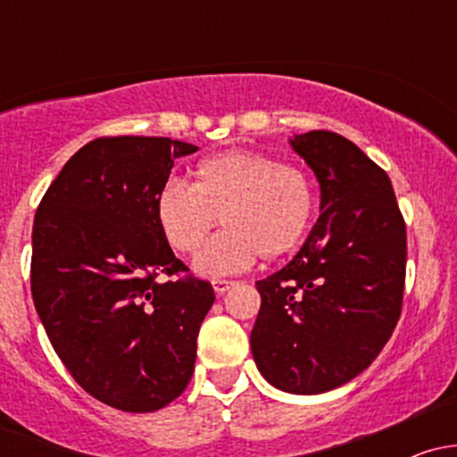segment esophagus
Masks as SVG:
<instances>
[{
  "instance_id": "34e87169",
  "label": "esophagus",
  "mask_w": 457,
  "mask_h": 457,
  "mask_svg": "<svg viewBox=\"0 0 457 457\" xmlns=\"http://www.w3.org/2000/svg\"><path fill=\"white\" fill-rule=\"evenodd\" d=\"M232 286H234V281H229V279H214L212 281V287L217 295H225V292H228Z\"/></svg>"
}]
</instances>
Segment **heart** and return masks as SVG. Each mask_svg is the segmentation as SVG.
I'll list each match as a JSON object with an SVG mask.
<instances>
[{
  "instance_id": "b5f03b06",
  "label": "heart",
  "mask_w": 457,
  "mask_h": 457,
  "mask_svg": "<svg viewBox=\"0 0 457 457\" xmlns=\"http://www.w3.org/2000/svg\"><path fill=\"white\" fill-rule=\"evenodd\" d=\"M316 214V187L307 171L266 154L229 150L199 161L193 185H162L154 217L165 243L195 255L221 219L228 232L199 255L204 275L245 270L258 260H277L303 243Z\"/></svg>"
}]
</instances>
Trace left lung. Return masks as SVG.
<instances>
[{"label": "left lung", "mask_w": 457, "mask_h": 457, "mask_svg": "<svg viewBox=\"0 0 457 457\" xmlns=\"http://www.w3.org/2000/svg\"><path fill=\"white\" fill-rule=\"evenodd\" d=\"M320 182V219L290 264L255 281L251 353L277 389L316 395L371 365L402 313L406 223L385 170L330 130L290 139Z\"/></svg>", "instance_id": "8db88e82"}]
</instances>
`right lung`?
Returning a JSON list of instances; mask_svg holds the SVG:
<instances>
[{"label": "right lung", "mask_w": 457, "mask_h": 457, "mask_svg": "<svg viewBox=\"0 0 457 457\" xmlns=\"http://www.w3.org/2000/svg\"><path fill=\"white\" fill-rule=\"evenodd\" d=\"M197 145L101 137L46 188L31 232V296L51 345L83 391L124 412L174 402L191 380L214 303L162 238L154 199Z\"/></svg>", "instance_id": "obj_1"}]
</instances>
